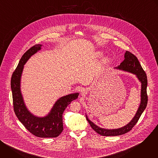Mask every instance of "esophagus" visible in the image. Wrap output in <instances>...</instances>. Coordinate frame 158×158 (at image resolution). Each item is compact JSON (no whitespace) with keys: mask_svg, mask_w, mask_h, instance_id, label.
Here are the masks:
<instances>
[{"mask_svg":"<svg viewBox=\"0 0 158 158\" xmlns=\"http://www.w3.org/2000/svg\"><path fill=\"white\" fill-rule=\"evenodd\" d=\"M87 93V90L85 89H82L81 90V94L82 96H85Z\"/></svg>","mask_w":158,"mask_h":158,"instance_id":"esophagus-1","label":"esophagus"}]
</instances>
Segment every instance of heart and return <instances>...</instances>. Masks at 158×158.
<instances>
[{
	"label": "heart",
	"instance_id": "b5f03b06",
	"mask_svg": "<svg viewBox=\"0 0 158 158\" xmlns=\"http://www.w3.org/2000/svg\"><path fill=\"white\" fill-rule=\"evenodd\" d=\"M96 55L97 56H101V55H102V52H101V51H98V52H96Z\"/></svg>",
	"mask_w": 158,
	"mask_h": 158
}]
</instances>
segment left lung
Returning <instances> with one entry per match:
<instances>
[{"mask_svg": "<svg viewBox=\"0 0 158 158\" xmlns=\"http://www.w3.org/2000/svg\"><path fill=\"white\" fill-rule=\"evenodd\" d=\"M116 69L131 73L136 76L139 81L141 83V103L140 106L137 110V112L135 114L133 119L125 126L118 129H106L99 127V126L94 124L87 118L86 116V119L89 123L91 127L99 134L104 136H119V135L124 134L125 133L130 131L132 127L136 124L140 116L144 109H146L148 104V95H147V85H148V79L146 74L143 70V67L141 65L138 58L133 54L129 51H126L124 54V59L118 65Z\"/></svg>", "mask_w": 158, "mask_h": 158, "instance_id": "left-lung-1", "label": "left lung"}]
</instances>
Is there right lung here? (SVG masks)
Returning <instances> with one entry per match:
<instances>
[{
  "label": "right lung",
  "mask_w": 158,
  "mask_h": 158,
  "mask_svg": "<svg viewBox=\"0 0 158 158\" xmlns=\"http://www.w3.org/2000/svg\"><path fill=\"white\" fill-rule=\"evenodd\" d=\"M42 45L35 44L22 56L11 77L13 106L15 114L20 123L34 136L39 138H56L63 131L62 114L69 104L78 98L79 93H74L60 98L54 104L49 113L45 117L35 116L27 109L20 91V78L24 65L38 51Z\"/></svg>",
  "instance_id": "add662e5"
}]
</instances>
